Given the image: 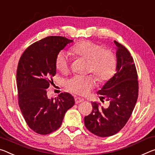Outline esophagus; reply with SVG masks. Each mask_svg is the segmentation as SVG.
Instances as JSON below:
<instances>
[{"instance_id":"34e87169","label":"esophagus","mask_w":155,"mask_h":155,"mask_svg":"<svg viewBox=\"0 0 155 155\" xmlns=\"http://www.w3.org/2000/svg\"><path fill=\"white\" fill-rule=\"evenodd\" d=\"M83 99H81V98H79V97H75V103L77 104H79V103L83 102Z\"/></svg>"}]
</instances>
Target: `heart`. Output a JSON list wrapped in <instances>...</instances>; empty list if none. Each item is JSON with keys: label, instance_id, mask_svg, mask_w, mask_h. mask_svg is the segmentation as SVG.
Here are the masks:
<instances>
[{"label": "heart", "instance_id": "b5f03b06", "mask_svg": "<svg viewBox=\"0 0 155 155\" xmlns=\"http://www.w3.org/2000/svg\"><path fill=\"white\" fill-rule=\"evenodd\" d=\"M71 53L78 58L89 60L88 71L95 74L99 81L104 83L109 81L116 72L117 58L110 50H105L101 44L90 41H83L75 44L70 50ZM70 58L67 54L61 51L55 59L56 69L62 73L68 72ZM67 89L76 94L85 96L96 86L94 75H76L65 83Z\"/></svg>", "mask_w": 155, "mask_h": 155}]
</instances>
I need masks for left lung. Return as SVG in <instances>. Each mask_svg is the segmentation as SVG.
Wrapping results in <instances>:
<instances>
[{
	"mask_svg": "<svg viewBox=\"0 0 155 155\" xmlns=\"http://www.w3.org/2000/svg\"><path fill=\"white\" fill-rule=\"evenodd\" d=\"M114 43L117 46V72L97 92L100 99H105L110 105L104 108L99 103L92 102V111L84 118L86 128L101 137L112 136L121 130L138 99V76L133 58L124 45L116 41Z\"/></svg>",
	"mask_w": 155,
	"mask_h": 155,
	"instance_id": "left-lung-1",
	"label": "left lung"
}]
</instances>
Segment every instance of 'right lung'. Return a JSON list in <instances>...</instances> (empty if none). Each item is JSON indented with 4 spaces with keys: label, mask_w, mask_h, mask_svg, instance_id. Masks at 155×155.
<instances>
[{
    "label": "right lung",
    "mask_w": 155,
    "mask_h": 155,
    "mask_svg": "<svg viewBox=\"0 0 155 155\" xmlns=\"http://www.w3.org/2000/svg\"><path fill=\"white\" fill-rule=\"evenodd\" d=\"M72 40L51 36L29 45L19 59L16 71L18 101L28 126L40 134H48L61 127L65 112L74 105L67 92L48 99L47 89L56 74L55 59Z\"/></svg>",
    "instance_id": "1"
}]
</instances>
